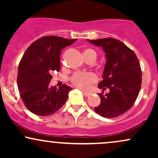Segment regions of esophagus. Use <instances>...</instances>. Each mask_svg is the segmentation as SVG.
<instances>
[{
	"mask_svg": "<svg viewBox=\"0 0 158 158\" xmlns=\"http://www.w3.org/2000/svg\"><path fill=\"white\" fill-rule=\"evenodd\" d=\"M81 91H82L83 94H84L85 97H89V96L90 95V93H88V92H85V91H84V90H81Z\"/></svg>",
	"mask_w": 158,
	"mask_h": 158,
	"instance_id": "1",
	"label": "esophagus"
}]
</instances>
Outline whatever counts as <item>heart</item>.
Returning a JSON list of instances; mask_svg holds the SVG:
<instances>
[{"label": "heart", "instance_id": "heart-1", "mask_svg": "<svg viewBox=\"0 0 158 158\" xmlns=\"http://www.w3.org/2000/svg\"><path fill=\"white\" fill-rule=\"evenodd\" d=\"M85 59L89 58H97V52L92 49H85L83 51ZM70 81L77 88L82 90L88 89L90 85L97 81V77L93 73H81L76 72L70 77Z\"/></svg>", "mask_w": 158, "mask_h": 158}]
</instances>
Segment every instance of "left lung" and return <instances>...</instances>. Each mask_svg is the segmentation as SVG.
<instances>
[{
	"label": "left lung",
	"mask_w": 158,
	"mask_h": 158,
	"mask_svg": "<svg viewBox=\"0 0 158 158\" xmlns=\"http://www.w3.org/2000/svg\"><path fill=\"white\" fill-rule=\"evenodd\" d=\"M87 40L102 47L106 52L103 79L98 87L102 92L106 88L110 90L108 94H99L101 102L94 110L106 118L122 115L133 106L140 90L142 73L138 59L133 50L117 39Z\"/></svg>",
	"instance_id": "8db88e82"
}]
</instances>
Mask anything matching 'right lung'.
<instances>
[{
    "instance_id": "1",
    "label": "right lung",
    "mask_w": 158,
    "mask_h": 158,
    "mask_svg": "<svg viewBox=\"0 0 158 158\" xmlns=\"http://www.w3.org/2000/svg\"><path fill=\"white\" fill-rule=\"evenodd\" d=\"M76 39L55 35L40 38L27 48L19 65L17 83L25 106L32 113L48 116L60 109L72 88L50 86L53 71L60 70V56Z\"/></svg>"
}]
</instances>
